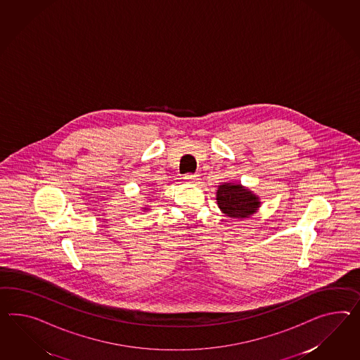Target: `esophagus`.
<instances>
[{
  "label": "esophagus",
  "mask_w": 360,
  "mask_h": 360,
  "mask_svg": "<svg viewBox=\"0 0 360 360\" xmlns=\"http://www.w3.org/2000/svg\"><path fill=\"white\" fill-rule=\"evenodd\" d=\"M184 180L189 183H195L198 180V175L197 174H185Z\"/></svg>",
  "instance_id": "34e87169"
}]
</instances>
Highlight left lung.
<instances>
[{"mask_svg":"<svg viewBox=\"0 0 360 360\" xmlns=\"http://www.w3.org/2000/svg\"><path fill=\"white\" fill-rule=\"evenodd\" d=\"M217 202L221 212L230 218H248L259 207L258 197L241 185H219Z\"/></svg>","mask_w":360,"mask_h":360,"instance_id":"left-lung-1","label":"left lung"}]
</instances>
